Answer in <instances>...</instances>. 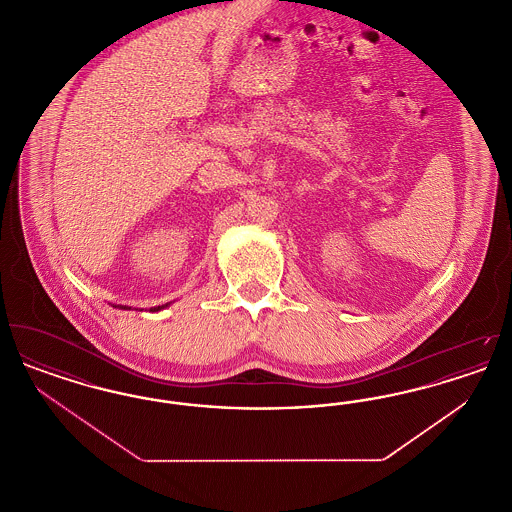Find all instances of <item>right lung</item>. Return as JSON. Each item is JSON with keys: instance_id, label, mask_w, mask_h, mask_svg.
I'll return each instance as SVG.
<instances>
[{"instance_id": "1", "label": "right lung", "mask_w": 512, "mask_h": 512, "mask_svg": "<svg viewBox=\"0 0 512 512\" xmlns=\"http://www.w3.org/2000/svg\"><path fill=\"white\" fill-rule=\"evenodd\" d=\"M165 307H167V305H163V307H151L149 311H161V309H165ZM122 309H126V307H122Z\"/></svg>"}]
</instances>
